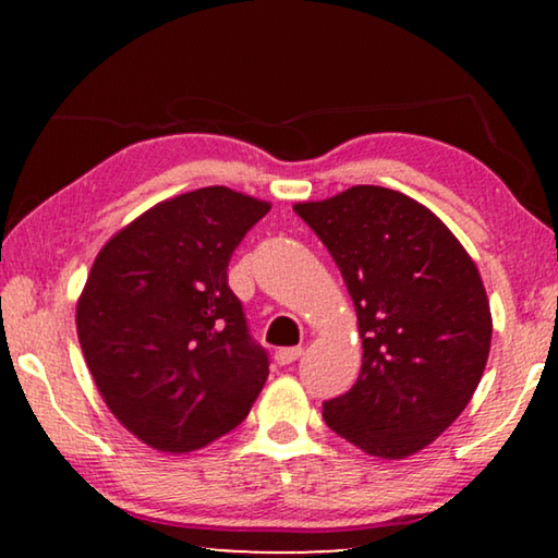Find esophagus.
Masks as SVG:
<instances>
[{
    "label": "esophagus",
    "instance_id": "esophagus-1",
    "mask_svg": "<svg viewBox=\"0 0 558 558\" xmlns=\"http://www.w3.org/2000/svg\"><path fill=\"white\" fill-rule=\"evenodd\" d=\"M300 356H302V347H286V349H278V352H276V362L280 366H286V364L295 362V359H300Z\"/></svg>",
    "mask_w": 558,
    "mask_h": 558
}]
</instances>
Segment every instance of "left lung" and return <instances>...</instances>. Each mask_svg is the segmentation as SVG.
<instances>
[{
    "label": "left lung",
    "instance_id": "left-lung-1",
    "mask_svg": "<svg viewBox=\"0 0 558 558\" xmlns=\"http://www.w3.org/2000/svg\"><path fill=\"white\" fill-rule=\"evenodd\" d=\"M292 209L335 258L362 337L359 379L325 403V423L366 456H415L483 379L493 313L475 260L436 214L393 189L356 184Z\"/></svg>",
    "mask_w": 558,
    "mask_h": 558
}]
</instances>
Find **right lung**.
<instances>
[{
    "label": "right lung",
    "mask_w": 558,
    "mask_h": 558,
    "mask_svg": "<svg viewBox=\"0 0 558 558\" xmlns=\"http://www.w3.org/2000/svg\"><path fill=\"white\" fill-rule=\"evenodd\" d=\"M268 202L204 186L155 204L93 260L75 329L102 401L159 452H192L248 415L268 379L229 260Z\"/></svg>",
    "instance_id": "add662e5"
}]
</instances>
